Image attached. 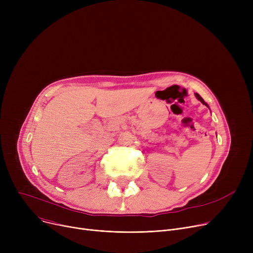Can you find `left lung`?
<instances>
[{
    "label": "left lung",
    "instance_id": "8db88e82",
    "mask_svg": "<svg viewBox=\"0 0 253 253\" xmlns=\"http://www.w3.org/2000/svg\"><path fill=\"white\" fill-rule=\"evenodd\" d=\"M195 95H196V97H197V98H198L199 100H200V101H201V102H202L203 104H205V105L207 106V108H209V106H208V104H207V103H206V102L204 101V99H203V98H202V97H201L200 95H199V94H198V93H196V94H195Z\"/></svg>",
    "mask_w": 253,
    "mask_h": 253
}]
</instances>
